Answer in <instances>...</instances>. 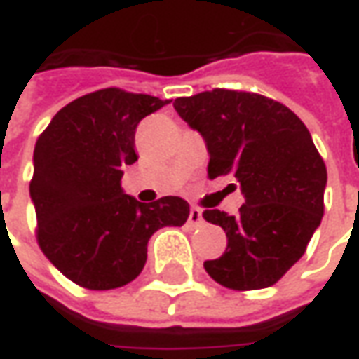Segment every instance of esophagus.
Listing matches in <instances>:
<instances>
[{"label":"esophagus","mask_w":359,"mask_h":359,"mask_svg":"<svg viewBox=\"0 0 359 359\" xmlns=\"http://www.w3.org/2000/svg\"><path fill=\"white\" fill-rule=\"evenodd\" d=\"M203 223V215L200 208H192L190 215H188V225L190 226H200Z\"/></svg>","instance_id":"obj_1"}]
</instances>
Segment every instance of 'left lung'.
<instances>
[{"label":"left lung","mask_w":359,"mask_h":359,"mask_svg":"<svg viewBox=\"0 0 359 359\" xmlns=\"http://www.w3.org/2000/svg\"><path fill=\"white\" fill-rule=\"evenodd\" d=\"M172 105L202 134L210 179L233 175L244 196L236 215L203 211L229 241L223 256L203 264L208 275L233 290L275 285L323 217L327 169L311 134L286 105L252 92L215 88Z\"/></svg>","instance_id":"1"}]
</instances>
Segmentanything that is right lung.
<instances>
[{
    "label": "right lung",
    "instance_id": "right-lung-1",
    "mask_svg": "<svg viewBox=\"0 0 359 359\" xmlns=\"http://www.w3.org/2000/svg\"><path fill=\"white\" fill-rule=\"evenodd\" d=\"M169 100L105 88L74 100L40 134L30 198L38 244L67 278L111 290L138 277L148 241L163 226H182L190 205L179 196L142 203L121 187L133 165L142 118Z\"/></svg>",
    "mask_w": 359,
    "mask_h": 359
}]
</instances>
